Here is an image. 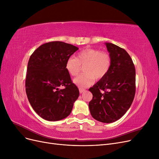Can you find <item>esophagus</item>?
<instances>
[{
  "instance_id": "obj_1",
  "label": "esophagus",
  "mask_w": 159,
  "mask_h": 159,
  "mask_svg": "<svg viewBox=\"0 0 159 159\" xmlns=\"http://www.w3.org/2000/svg\"><path fill=\"white\" fill-rule=\"evenodd\" d=\"M85 91V89H83V88H80V93L84 92Z\"/></svg>"
}]
</instances>
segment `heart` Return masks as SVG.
Segmentation results:
<instances>
[{"label":"heart","mask_w":159,"mask_h":159,"mask_svg":"<svg viewBox=\"0 0 159 159\" xmlns=\"http://www.w3.org/2000/svg\"><path fill=\"white\" fill-rule=\"evenodd\" d=\"M112 64V58L106 51L95 48H87L80 52L76 57L67 60L66 68L68 73L75 76L84 66V73L74 80V83L80 88H87L94 82L95 79H103L109 73Z\"/></svg>","instance_id":"b5f03b06"}]
</instances>
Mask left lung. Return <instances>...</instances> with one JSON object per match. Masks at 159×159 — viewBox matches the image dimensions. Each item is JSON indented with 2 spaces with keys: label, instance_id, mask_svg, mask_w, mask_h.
Listing matches in <instances>:
<instances>
[{
  "label": "left lung",
  "instance_id": "left-lung-1",
  "mask_svg": "<svg viewBox=\"0 0 159 159\" xmlns=\"http://www.w3.org/2000/svg\"><path fill=\"white\" fill-rule=\"evenodd\" d=\"M105 44L112 58L111 67L106 76L89 89L93 94L89 108L95 119L109 123L119 119L131 107L136 90L135 68L123 48L112 43Z\"/></svg>",
  "mask_w": 159,
  "mask_h": 159
}]
</instances>
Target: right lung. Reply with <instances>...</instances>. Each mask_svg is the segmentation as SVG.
<instances>
[{
	"mask_svg": "<svg viewBox=\"0 0 159 159\" xmlns=\"http://www.w3.org/2000/svg\"><path fill=\"white\" fill-rule=\"evenodd\" d=\"M78 50L63 42H50L38 47L30 57L26 93L33 109L47 121L68 117L79 97V89L66 68L67 60Z\"/></svg>",
	"mask_w": 159,
	"mask_h": 159,
	"instance_id": "right-lung-1",
	"label": "right lung"
}]
</instances>
